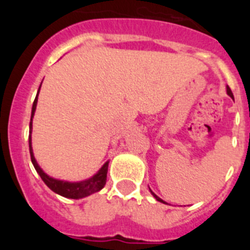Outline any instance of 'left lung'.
Listing matches in <instances>:
<instances>
[{
    "label": "left lung",
    "instance_id": "obj_1",
    "mask_svg": "<svg viewBox=\"0 0 250 250\" xmlns=\"http://www.w3.org/2000/svg\"><path fill=\"white\" fill-rule=\"evenodd\" d=\"M227 92H228V95H229V96H231V98H233V92H231V90H230V89H229V86H227ZM150 191H151V190H150ZM151 194H152V195H154V198H155V199H156V200H158V202H161V203H165V202H164V200H163V199H160V198H159V196H158V195H155V194L152 193V191H151Z\"/></svg>",
    "mask_w": 250,
    "mask_h": 250
}]
</instances>
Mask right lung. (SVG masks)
Segmentation results:
<instances>
[{"label": "right lung", "mask_w": 250, "mask_h": 250, "mask_svg": "<svg viewBox=\"0 0 250 250\" xmlns=\"http://www.w3.org/2000/svg\"><path fill=\"white\" fill-rule=\"evenodd\" d=\"M41 87V85H40ZM40 91V89H39ZM37 96H39V92L36 95V99L34 101V105H32V111H31V121H30V136H28V145H30V154H31V161L34 164L35 169L39 173V175L41 176V179L43 180L46 185L50 188L51 190L55 191L59 195H62L65 198H70V199H81V198H85V196H89L91 194L96 193V191L101 190L106 184V176H107V167H109V161H106L105 164L103 165L98 173L95 174L94 176H91L90 179H86L83 182L79 183H70V182H63V180H59V179H54L48 176L47 174L43 173V170L39 167L36 159L34 156V151H32V143H31V132H32V118H34L35 111H36L37 106Z\"/></svg>", "instance_id": "add662e5"}]
</instances>
